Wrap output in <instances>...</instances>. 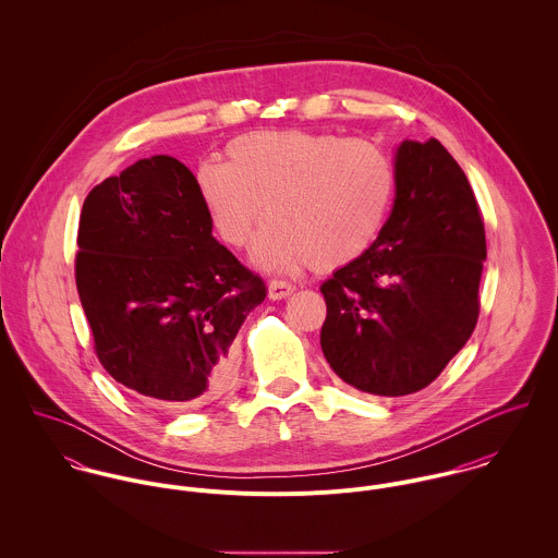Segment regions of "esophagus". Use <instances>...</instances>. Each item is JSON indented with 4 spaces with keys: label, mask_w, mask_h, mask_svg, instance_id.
Returning <instances> with one entry per match:
<instances>
[{
    "label": "esophagus",
    "mask_w": 558,
    "mask_h": 558,
    "mask_svg": "<svg viewBox=\"0 0 558 558\" xmlns=\"http://www.w3.org/2000/svg\"><path fill=\"white\" fill-rule=\"evenodd\" d=\"M294 290H296V286H294V283H290V281H281V279H272V281L268 283V299H272V301H281V299L290 296Z\"/></svg>",
    "instance_id": "obj_1"
}]
</instances>
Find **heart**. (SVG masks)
Listing matches in <instances>:
<instances>
[{
	"mask_svg": "<svg viewBox=\"0 0 558 558\" xmlns=\"http://www.w3.org/2000/svg\"><path fill=\"white\" fill-rule=\"evenodd\" d=\"M226 160L195 167L199 199L217 236L244 246L264 217L253 259L268 270L314 262L339 268L378 239L396 193V165L374 142L328 131H253Z\"/></svg>",
	"mask_w": 558,
	"mask_h": 558,
	"instance_id": "heart-1",
	"label": "heart"
}]
</instances>
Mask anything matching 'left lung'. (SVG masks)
I'll return each mask as SVG.
<instances>
[{
  "label": "left lung",
  "mask_w": 558,
  "mask_h": 558,
  "mask_svg": "<svg viewBox=\"0 0 558 558\" xmlns=\"http://www.w3.org/2000/svg\"><path fill=\"white\" fill-rule=\"evenodd\" d=\"M483 259V219L458 160L438 140L401 142L391 217L319 288L330 369L372 396L425 389L477 326Z\"/></svg>",
  "instance_id": "left-lung-1"
}]
</instances>
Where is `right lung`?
I'll list each match as a JSON object with an SVG mask.
<instances>
[{"label": "right lung", "mask_w": 558, "mask_h": 558, "mask_svg": "<svg viewBox=\"0 0 558 558\" xmlns=\"http://www.w3.org/2000/svg\"><path fill=\"white\" fill-rule=\"evenodd\" d=\"M75 279L107 374L142 398L204 405L232 380V343L264 281L213 236L195 175L137 160L83 202Z\"/></svg>", "instance_id": "add662e5"}]
</instances>
